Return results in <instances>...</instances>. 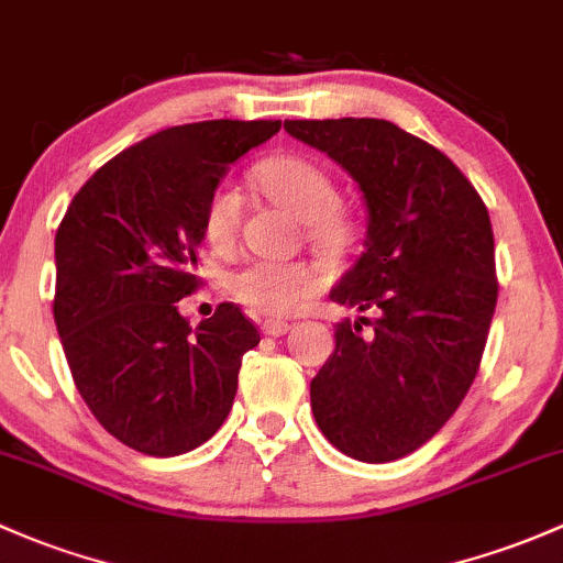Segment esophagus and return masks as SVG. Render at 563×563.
<instances>
[{"instance_id":"obj_1","label":"esophagus","mask_w":563,"mask_h":563,"mask_svg":"<svg viewBox=\"0 0 563 563\" xmlns=\"http://www.w3.org/2000/svg\"><path fill=\"white\" fill-rule=\"evenodd\" d=\"M288 329H291V323H286V321H264L262 323V331L266 336H283Z\"/></svg>"}]
</instances>
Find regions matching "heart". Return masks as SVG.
Here are the masks:
<instances>
[{
    "label": "heart",
    "instance_id": "1",
    "mask_svg": "<svg viewBox=\"0 0 563 563\" xmlns=\"http://www.w3.org/2000/svg\"><path fill=\"white\" fill-rule=\"evenodd\" d=\"M256 183L275 205L305 221L307 234L318 247L329 253L345 251L353 242L351 216L336 205V188L329 173L316 162L301 156L266 158L256 167ZM242 218V194L234 183H218L205 207V234L216 251L234 245ZM234 299L256 316H291L307 299L316 297L321 277L310 264L301 262H251L234 272Z\"/></svg>",
    "mask_w": 563,
    "mask_h": 563
}]
</instances>
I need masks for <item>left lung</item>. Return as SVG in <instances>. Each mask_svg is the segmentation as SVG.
<instances>
[{"label":"left lung","instance_id":"8db88e82","mask_svg":"<svg viewBox=\"0 0 563 563\" xmlns=\"http://www.w3.org/2000/svg\"><path fill=\"white\" fill-rule=\"evenodd\" d=\"M283 126L340 164L364 199V251L329 297L373 318L336 323L310 401L336 451L386 464L429 442L475 380L499 294L488 210L445 153L396 123Z\"/></svg>","mask_w":563,"mask_h":563}]
</instances>
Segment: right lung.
Masks as SVG:
<instances>
[{
  "label": "right lung",
  "instance_id": "1",
  "mask_svg": "<svg viewBox=\"0 0 563 563\" xmlns=\"http://www.w3.org/2000/svg\"><path fill=\"white\" fill-rule=\"evenodd\" d=\"M277 132L280 121L227 118L164 129L110 158L67 207L53 318L88 410L134 451H194L232 410L256 327L229 301L191 327L177 301L199 286L207 199Z\"/></svg>",
  "mask_w": 563,
  "mask_h": 563
}]
</instances>
